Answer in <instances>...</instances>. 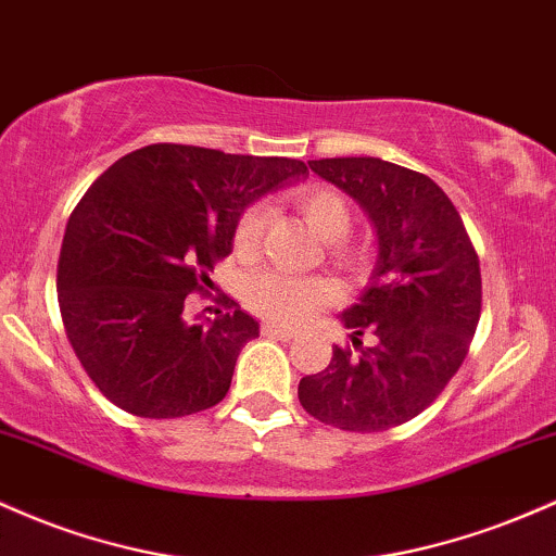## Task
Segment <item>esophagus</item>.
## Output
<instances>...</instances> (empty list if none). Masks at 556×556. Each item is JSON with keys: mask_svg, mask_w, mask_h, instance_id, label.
I'll return each instance as SVG.
<instances>
[{"mask_svg": "<svg viewBox=\"0 0 556 556\" xmlns=\"http://www.w3.org/2000/svg\"><path fill=\"white\" fill-rule=\"evenodd\" d=\"M262 336H270V339H280V341H291L294 339V330L280 328L276 323H262Z\"/></svg>", "mask_w": 556, "mask_h": 556, "instance_id": "34e87169", "label": "esophagus"}]
</instances>
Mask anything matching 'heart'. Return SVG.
<instances>
[{"instance_id": "obj_1", "label": "heart", "mask_w": 556, "mask_h": 556, "mask_svg": "<svg viewBox=\"0 0 556 556\" xmlns=\"http://www.w3.org/2000/svg\"><path fill=\"white\" fill-rule=\"evenodd\" d=\"M291 202L307 217L323 241H341L352 226V215L344 197L326 186H302L291 191ZM267 215L262 207H252L241 215L233 233V249L239 257H252L260 249ZM333 254L346 265H357L359 257L352 249L333 244ZM247 307L280 326H302L317 309L336 302V286L326 278H296L280 270H262L244 286Z\"/></svg>"}]
</instances>
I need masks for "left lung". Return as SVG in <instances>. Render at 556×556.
Instances as JSON below:
<instances>
[{
  "mask_svg": "<svg viewBox=\"0 0 556 556\" xmlns=\"http://www.w3.org/2000/svg\"><path fill=\"white\" fill-rule=\"evenodd\" d=\"M346 191L378 236V262L341 323L352 344L333 346L326 370L299 380L315 420L378 433L413 420L459 370L480 320V262L463 217L422 173L378 157L309 160ZM374 341L361 346L359 334Z\"/></svg>",
  "mask_w": 556,
  "mask_h": 556,
  "instance_id": "left-lung-1",
  "label": "left lung"
}]
</instances>
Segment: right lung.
Listing matches in <instances>:
<instances>
[{
  "instance_id": "obj_1",
  "label": "right lung",
  "mask_w": 556,
  "mask_h": 556,
  "mask_svg": "<svg viewBox=\"0 0 556 556\" xmlns=\"http://www.w3.org/2000/svg\"><path fill=\"white\" fill-rule=\"evenodd\" d=\"M307 176L302 160L152 143L110 165L67 220L58 294L67 341L99 391L136 417H186L228 394L260 323L233 299L207 326L186 296L233 249L254 199Z\"/></svg>"
}]
</instances>
